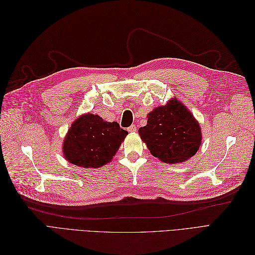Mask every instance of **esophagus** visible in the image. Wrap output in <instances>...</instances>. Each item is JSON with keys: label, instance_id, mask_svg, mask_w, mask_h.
I'll return each instance as SVG.
<instances>
[{"label": "esophagus", "instance_id": "1", "mask_svg": "<svg viewBox=\"0 0 255 255\" xmlns=\"http://www.w3.org/2000/svg\"><path fill=\"white\" fill-rule=\"evenodd\" d=\"M128 132H130V133H135L136 132V130H137V127L136 126H130L128 128Z\"/></svg>", "mask_w": 255, "mask_h": 255}]
</instances>
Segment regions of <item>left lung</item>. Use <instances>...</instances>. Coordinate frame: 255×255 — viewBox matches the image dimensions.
I'll use <instances>...</instances> for the list:
<instances>
[{
	"label": "left lung",
	"mask_w": 255,
	"mask_h": 255,
	"mask_svg": "<svg viewBox=\"0 0 255 255\" xmlns=\"http://www.w3.org/2000/svg\"><path fill=\"white\" fill-rule=\"evenodd\" d=\"M146 117V126L138 129V133L154 157L174 164L187 160L197 153L202 140L201 128L184 104L170 100Z\"/></svg>",
	"instance_id": "left-lung-1"
}]
</instances>
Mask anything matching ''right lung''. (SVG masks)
Instances as JSON below:
<instances>
[{
	"label": "right lung",
	"instance_id": "obj_1",
	"mask_svg": "<svg viewBox=\"0 0 255 255\" xmlns=\"http://www.w3.org/2000/svg\"><path fill=\"white\" fill-rule=\"evenodd\" d=\"M128 135L117 122L104 121L94 114L76 119L63 144L66 159L82 168H100L110 163Z\"/></svg>",
	"mask_w": 255,
	"mask_h": 255
}]
</instances>
